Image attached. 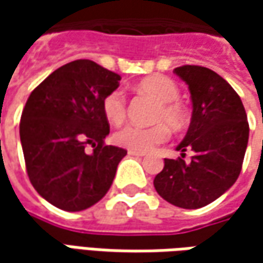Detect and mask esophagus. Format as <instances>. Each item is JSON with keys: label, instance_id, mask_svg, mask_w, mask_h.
Masks as SVG:
<instances>
[{"label": "esophagus", "instance_id": "obj_1", "mask_svg": "<svg viewBox=\"0 0 263 263\" xmlns=\"http://www.w3.org/2000/svg\"><path fill=\"white\" fill-rule=\"evenodd\" d=\"M128 155H130V157L142 158V157H145V152H137V151H128Z\"/></svg>", "mask_w": 263, "mask_h": 263}]
</instances>
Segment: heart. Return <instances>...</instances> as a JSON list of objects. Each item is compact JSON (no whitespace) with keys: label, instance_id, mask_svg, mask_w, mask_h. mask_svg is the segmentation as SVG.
<instances>
[{"label":"heart","instance_id":"b5f03b06","mask_svg":"<svg viewBox=\"0 0 263 263\" xmlns=\"http://www.w3.org/2000/svg\"><path fill=\"white\" fill-rule=\"evenodd\" d=\"M137 90L154 98L158 102L154 112V121L157 124L151 127L126 126L118 130L112 139L118 146L137 152H149L170 137L168 126L177 132L186 128L189 124V112L177 101L180 95L178 87L168 77L161 74L146 77L137 85ZM102 111L111 124H123L127 117L124 93L121 90L109 92L102 101Z\"/></svg>","mask_w":263,"mask_h":263}]
</instances>
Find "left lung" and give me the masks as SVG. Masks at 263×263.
Listing matches in <instances>:
<instances>
[{
	"instance_id": "obj_1",
	"label": "left lung",
	"mask_w": 263,
	"mask_h": 263,
	"mask_svg": "<svg viewBox=\"0 0 263 263\" xmlns=\"http://www.w3.org/2000/svg\"><path fill=\"white\" fill-rule=\"evenodd\" d=\"M174 73L190 90L192 121L177 146L181 157L164 159L154 186L170 203L197 209L224 195L238 178L248 147V116L237 92L215 71L181 66ZM187 148L194 151L190 163L182 159Z\"/></svg>"
}]
</instances>
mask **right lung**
<instances>
[{
    "mask_svg": "<svg viewBox=\"0 0 263 263\" xmlns=\"http://www.w3.org/2000/svg\"><path fill=\"white\" fill-rule=\"evenodd\" d=\"M120 80L90 60H76L57 68L29 96L20 120L26 171L51 205L83 211L109 190L127 151L104 142L109 124L102 101Z\"/></svg>",
    "mask_w": 263,
    "mask_h": 263,
    "instance_id": "obj_1",
    "label": "right lung"
}]
</instances>
